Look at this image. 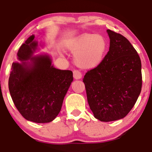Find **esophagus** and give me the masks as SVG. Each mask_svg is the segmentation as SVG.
I'll use <instances>...</instances> for the list:
<instances>
[{
  "label": "esophagus",
  "mask_w": 152,
  "mask_h": 152,
  "mask_svg": "<svg viewBox=\"0 0 152 152\" xmlns=\"http://www.w3.org/2000/svg\"><path fill=\"white\" fill-rule=\"evenodd\" d=\"M73 74H74V79H76V80H79V79L82 78V74H81L80 72L78 71V70H74Z\"/></svg>",
  "instance_id": "obj_1"
}]
</instances>
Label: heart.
I'll return each instance as SVG.
<instances>
[{
  "instance_id": "1",
  "label": "heart",
  "mask_w": 152,
  "mask_h": 152,
  "mask_svg": "<svg viewBox=\"0 0 152 152\" xmlns=\"http://www.w3.org/2000/svg\"><path fill=\"white\" fill-rule=\"evenodd\" d=\"M107 41L102 35L84 33L69 39L66 48L74 53V63L84 69L96 68L103 61L107 50Z\"/></svg>"
}]
</instances>
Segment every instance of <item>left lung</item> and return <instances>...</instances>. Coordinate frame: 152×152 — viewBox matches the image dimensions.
I'll list each match as a JSON object with an SVG mask.
<instances>
[{"instance_id": "obj_1", "label": "left lung", "mask_w": 152, "mask_h": 152, "mask_svg": "<svg viewBox=\"0 0 152 152\" xmlns=\"http://www.w3.org/2000/svg\"><path fill=\"white\" fill-rule=\"evenodd\" d=\"M109 51L96 68L85 74L87 101L95 118L101 121L125 117L134 106L142 87L141 61L123 35L108 29Z\"/></svg>"}]
</instances>
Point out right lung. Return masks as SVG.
<instances>
[{
  "label": "right lung",
  "mask_w": 152,
  "mask_h": 152,
  "mask_svg": "<svg viewBox=\"0 0 152 152\" xmlns=\"http://www.w3.org/2000/svg\"><path fill=\"white\" fill-rule=\"evenodd\" d=\"M32 35L18 50L13 63L9 89L18 111L28 121L44 124L56 118L73 81L70 70L56 69L48 53L35 54L44 42Z\"/></svg>",
  "instance_id": "obj_1"
}]
</instances>
